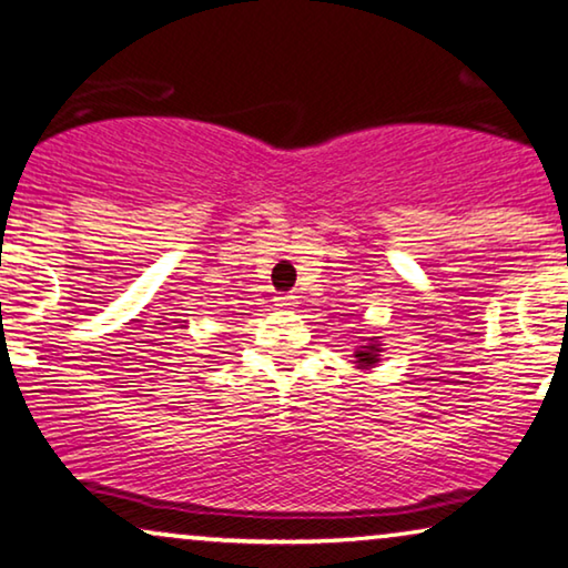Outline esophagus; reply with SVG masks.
<instances>
[{"instance_id":"esophagus-1","label":"esophagus","mask_w":568,"mask_h":568,"mask_svg":"<svg viewBox=\"0 0 568 568\" xmlns=\"http://www.w3.org/2000/svg\"><path fill=\"white\" fill-rule=\"evenodd\" d=\"M275 306L287 311V308L295 306V298H293V295H285V293L283 295H275Z\"/></svg>"}]
</instances>
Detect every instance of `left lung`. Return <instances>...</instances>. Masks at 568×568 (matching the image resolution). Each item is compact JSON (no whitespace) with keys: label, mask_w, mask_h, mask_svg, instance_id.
I'll return each mask as SVG.
<instances>
[{"label":"left lung","mask_w":568,"mask_h":568,"mask_svg":"<svg viewBox=\"0 0 568 568\" xmlns=\"http://www.w3.org/2000/svg\"><path fill=\"white\" fill-rule=\"evenodd\" d=\"M381 337H371L367 339V345H363L361 349H357L355 357H357V367H373L375 363L381 361Z\"/></svg>","instance_id":"left-lung-1"}]
</instances>
